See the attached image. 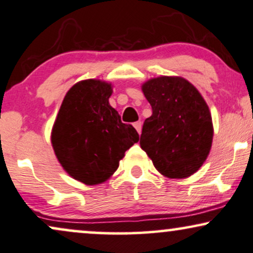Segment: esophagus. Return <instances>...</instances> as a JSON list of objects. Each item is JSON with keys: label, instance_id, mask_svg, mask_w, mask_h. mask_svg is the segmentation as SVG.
Returning a JSON list of instances; mask_svg holds the SVG:
<instances>
[{"label": "esophagus", "instance_id": "esophagus-1", "mask_svg": "<svg viewBox=\"0 0 253 253\" xmlns=\"http://www.w3.org/2000/svg\"><path fill=\"white\" fill-rule=\"evenodd\" d=\"M133 126H135V129L137 130V132H138L139 135H141V131H142V122H141V121L135 122V123H133Z\"/></svg>", "mask_w": 253, "mask_h": 253}]
</instances>
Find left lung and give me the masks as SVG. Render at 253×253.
Returning <instances> with one entry per match:
<instances>
[{"instance_id": "8db88e82", "label": "left lung", "mask_w": 253, "mask_h": 253, "mask_svg": "<svg viewBox=\"0 0 253 253\" xmlns=\"http://www.w3.org/2000/svg\"><path fill=\"white\" fill-rule=\"evenodd\" d=\"M142 89L152 115L143 124L141 148L164 176H191L207 160L212 144L208 104L198 90L180 77L152 79Z\"/></svg>"}]
</instances>
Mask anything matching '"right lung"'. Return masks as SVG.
<instances>
[{
  "mask_svg": "<svg viewBox=\"0 0 253 253\" xmlns=\"http://www.w3.org/2000/svg\"><path fill=\"white\" fill-rule=\"evenodd\" d=\"M110 84L98 80L76 83L67 92L51 132L52 148L64 170L86 185L107 180L124 152L138 142L131 124L109 104Z\"/></svg>",
  "mask_w": 253,
  "mask_h": 253,
  "instance_id": "1",
  "label": "right lung"
}]
</instances>
